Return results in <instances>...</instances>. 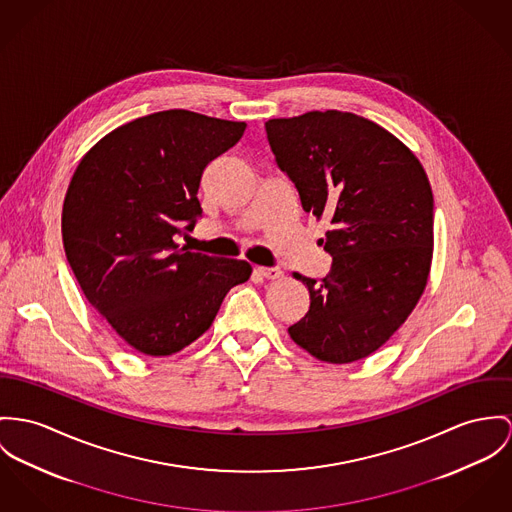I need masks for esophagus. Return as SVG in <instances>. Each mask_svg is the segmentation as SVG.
Instances as JSON below:
<instances>
[{
    "label": "esophagus",
    "instance_id": "34e87169",
    "mask_svg": "<svg viewBox=\"0 0 512 512\" xmlns=\"http://www.w3.org/2000/svg\"><path fill=\"white\" fill-rule=\"evenodd\" d=\"M257 273L263 278H269V280H276V278L282 276V271L278 267H257Z\"/></svg>",
    "mask_w": 512,
    "mask_h": 512
}]
</instances>
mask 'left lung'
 <instances>
[{
    "instance_id": "1",
    "label": "left lung",
    "mask_w": 512,
    "mask_h": 512,
    "mask_svg": "<svg viewBox=\"0 0 512 512\" xmlns=\"http://www.w3.org/2000/svg\"><path fill=\"white\" fill-rule=\"evenodd\" d=\"M265 130L302 208L331 222L323 245L331 269L321 282L294 275L310 290V310L288 333L319 360H360L394 335L427 286L434 222L427 173L394 134L353 113L271 118Z\"/></svg>"
}]
</instances>
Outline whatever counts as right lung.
<instances>
[{"mask_svg": "<svg viewBox=\"0 0 512 512\" xmlns=\"http://www.w3.org/2000/svg\"><path fill=\"white\" fill-rule=\"evenodd\" d=\"M245 122L183 109L118 126L79 161L62 210L68 263L89 304L136 351L177 353L251 276L247 261L193 253L177 239L202 216L198 185Z\"/></svg>", "mask_w": 512, "mask_h": 512, "instance_id": "1", "label": "right lung"}]
</instances>
